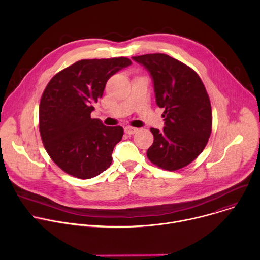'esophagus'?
Here are the masks:
<instances>
[{
    "mask_svg": "<svg viewBox=\"0 0 260 260\" xmlns=\"http://www.w3.org/2000/svg\"><path fill=\"white\" fill-rule=\"evenodd\" d=\"M137 131H138V128L132 127V126H126V127L124 128V132H125L127 135H134Z\"/></svg>",
    "mask_w": 260,
    "mask_h": 260,
    "instance_id": "1",
    "label": "esophagus"
}]
</instances>
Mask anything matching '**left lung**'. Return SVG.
Returning a JSON list of instances; mask_svg holds the SVG:
<instances>
[{"label":"left lung","instance_id":"obj_1","mask_svg":"<svg viewBox=\"0 0 260 260\" xmlns=\"http://www.w3.org/2000/svg\"><path fill=\"white\" fill-rule=\"evenodd\" d=\"M133 59L149 72L156 105L165 109L164 129L150 128L154 141L147 157L164 170L184 168L202 153L212 131L211 103L204 83L191 68L167 54Z\"/></svg>","mask_w":260,"mask_h":260}]
</instances>
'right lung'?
Segmentation results:
<instances>
[{"instance_id":"obj_1","label":"right lung","mask_w":260,"mask_h":260,"mask_svg":"<svg viewBox=\"0 0 260 260\" xmlns=\"http://www.w3.org/2000/svg\"><path fill=\"white\" fill-rule=\"evenodd\" d=\"M131 64L126 57L82 59L47 84L40 102L39 129L47 153L67 174L90 179L112 162L123 128L106 126L90 113L108 79Z\"/></svg>"}]
</instances>
